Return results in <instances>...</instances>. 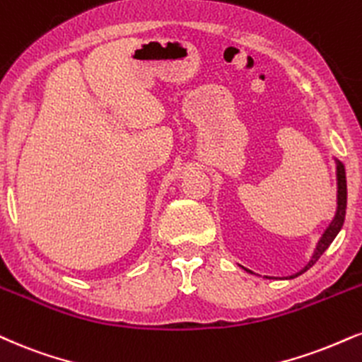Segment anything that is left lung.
Instances as JSON below:
<instances>
[{"mask_svg": "<svg viewBox=\"0 0 362 362\" xmlns=\"http://www.w3.org/2000/svg\"><path fill=\"white\" fill-rule=\"evenodd\" d=\"M346 206H347V184H346V168H344V165L339 162L337 160V212H335V217L334 221L330 223V226L327 228V230L324 233V236L320 238L319 245H317V250L313 252L310 263L307 264L305 268L302 269V272H298L297 275L290 276V278H295L298 275H302L303 272H307L308 268L313 267V264L319 261V258L322 255H324L325 250L330 246V243L334 241V238L337 236L339 230H341L342 224H344V217H346ZM251 273V272H250Z\"/></svg>", "mask_w": 362, "mask_h": 362, "instance_id": "1", "label": "left lung"}]
</instances>
